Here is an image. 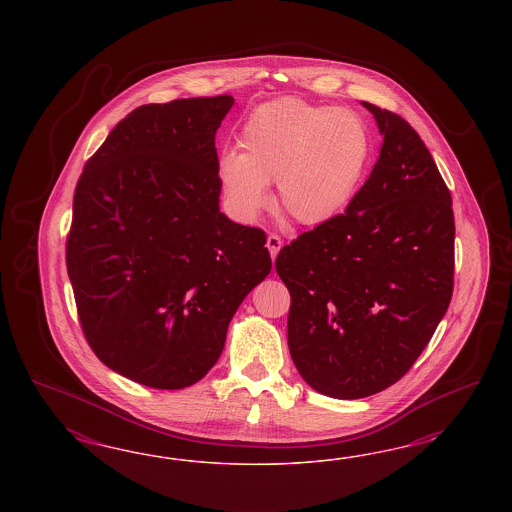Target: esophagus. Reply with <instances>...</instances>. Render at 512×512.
<instances>
[{
  "mask_svg": "<svg viewBox=\"0 0 512 512\" xmlns=\"http://www.w3.org/2000/svg\"><path fill=\"white\" fill-rule=\"evenodd\" d=\"M266 248L270 251V257L276 259L279 249L283 248V240L279 238L278 234H270V236L266 238Z\"/></svg>",
  "mask_w": 512,
  "mask_h": 512,
  "instance_id": "obj_1",
  "label": "esophagus"
}]
</instances>
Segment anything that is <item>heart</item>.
<instances>
[{
    "instance_id": "1",
    "label": "heart",
    "mask_w": 512,
    "mask_h": 512,
    "mask_svg": "<svg viewBox=\"0 0 512 512\" xmlns=\"http://www.w3.org/2000/svg\"><path fill=\"white\" fill-rule=\"evenodd\" d=\"M240 154L227 152L217 178L231 210L253 219L270 202L300 225H323L357 195L372 157V135L355 110L283 97L253 110L240 129Z\"/></svg>"
}]
</instances>
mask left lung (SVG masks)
Listing matches in <instances>:
<instances>
[{"mask_svg":"<svg viewBox=\"0 0 512 512\" xmlns=\"http://www.w3.org/2000/svg\"><path fill=\"white\" fill-rule=\"evenodd\" d=\"M383 137L345 214L279 251L287 341L313 390L358 400L400 381L447 313L454 285L449 187L419 133L362 101Z\"/></svg>","mask_w":512,"mask_h":512,"instance_id":"8db88e82","label":"left lung"}]
</instances>
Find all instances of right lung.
Wrapping results in <instances>:
<instances>
[{"instance_id":"obj_1","label":"right lung","mask_w":512,"mask_h":512,"mask_svg":"<svg viewBox=\"0 0 512 512\" xmlns=\"http://www.w3.org/2000/svg\"><path fill=\"white\" fill-rule=\"evenodd\" d=\"M231 95L144 105L88 159L67 274L97 358L144 387L201 381L272 268L261 229L219 212L216 131Z\"/></svg>"}]
</instances>
